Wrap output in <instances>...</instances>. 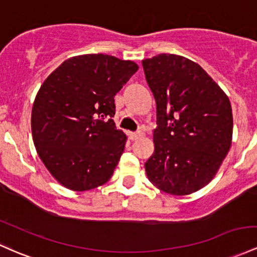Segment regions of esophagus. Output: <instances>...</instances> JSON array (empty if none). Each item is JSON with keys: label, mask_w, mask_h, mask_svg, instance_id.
I'll use <instances>...</instances> for the list:
<instances>
[{"label": "esophagus", "mask_w": 257, "mask_h": 257, "mask_svg": "<svg viewBox=\"0 0 257 257\" xmlns=\"http://www.w3.org/2000/svg\"><path fill=\"white\" fill-rule=\"evenodd\" d=\"M140 137H143V132H129V138H131L132 140L139 139Z\"/></svg>", "instance_id": "esophagus-1"}]
</instances>
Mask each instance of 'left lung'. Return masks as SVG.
Segmentation results:
<instances>
[{
  "label": "left lung",
  "instance_id": "1",
  "mask_svg": "<svg viewBox=\"0 0 257 257\" xmlns=\"http://www.w3.org/2000/svg\"><path fill=\"white\" fill-rule=\"evenodd\" d=\"M157 107L155 151L148 178L172 195H188L211 182L232 145L229 98L195 62L161 53L143 61Z\"/></svg>",
  "mask_w": 257,
  "mask_h": 257
}]
</instances>
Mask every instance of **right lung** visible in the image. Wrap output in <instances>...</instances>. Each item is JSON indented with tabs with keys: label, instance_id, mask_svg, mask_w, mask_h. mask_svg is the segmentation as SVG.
Masks as SVG:
<instances>
[{
	"label": "right lung",
	"instance_id": "1",
	"mask_svg": "<svg viewBox=\"0 0 257 257\" xmlns=\"http://www.w3.org/2000/svg\"><path fill=\"white\" fill-rule=\"evenodd\" d=\"M138 68L102 53L75 56L41 85L32 111L34 145L66 188L90 190L112 177L126 140L112 119L114 96Z\"/></svg>",
	"mask_w": 257,
	"mask_h": 257
}]
</instances>
